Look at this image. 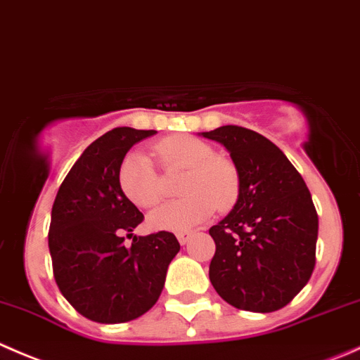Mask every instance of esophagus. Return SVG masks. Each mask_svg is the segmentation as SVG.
<instances>
[{
	"mask_svg": "<svg viewBox=\"0 0 360 360\" xmlns=\"http://www.w3.org/2000/svg\"><path fill=\"white\" fill-rule=\"evenodd\" d=\"M192 234H194V233H192V231H181V233H176V238H179L180 245L187 243V241L192 238Z\"/></svg>",
	"mask_w": 360,
	"mask_h": 360,
	"instance_id": "obj_1",
	"label": "esophagus"
}]
</instances>
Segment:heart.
Masks as SVG:
<instances>
[{
	"label": "heart",
	"mask_w": 360,
	"mask_h": 360,
	"mask_svg": "<svg viewBox=\"0 0 360 360\" xmlns=\"http://www.w3.org/2000/svg\"><path fill=\"white\" fill-rule=\"evenodd\" d=\"M155 154L166 168H185L179 192L184 198L166 202L148 215V226L158 231L181 233L201 224L217 208L236 199L238 175L233 165L215 158L205 141L194 136H175L161 141ZM119 187L133 205L150 208L161 199V181L150 155L129 152L119 166Z\"/></svg>",
	"instance_id": "1"
}]
</instances>
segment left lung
Returning <instances> with one entry per match:
<instances>
[{"label": "left lung", "mask_w": 360, "mask_h": 360, "mask_svg": "<svg viewBox=\"0 0 360 360\" xmlns=\"http://www.w3.org/2000/svg\"><path fill=\"white\" fill-rule=\"evenodd\" d=\"M199 134L222 145L238 173L236 205L210 227L217 247L210 282L234 308L276 311L300 294L315 268L319 217L311 194L262 134L240 126Z\"/></svg>", "instance_id": "1"}]
</instances>
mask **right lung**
<instances>
[{"label":"right lung","mask_w":360,"mask_h":360,"mask_svg":"<svg viewBox=\"0 0 360 360\" xmlns=\"http://www.w3.org/2000/svg\"><path fill=\"white\" fill-rule=\"evenodd\" d=\"M158 131L115 127L92 141L60 184L52 206L49 250L60 294L85 319L129 322L162 292L169 262L180 250L168 231L134 236L143 213L122 194L119 166L129 148Z\"/></svg>","instance_id":"add662e5"}]
</instances>
